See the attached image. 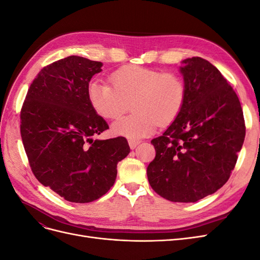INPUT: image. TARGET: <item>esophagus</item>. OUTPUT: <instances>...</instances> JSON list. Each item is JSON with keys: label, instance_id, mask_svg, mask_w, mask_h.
I'll use <instances>...</instances> for the list:
<instances>
[{"label": "esophagus", "instance_id": "esophagus-1", "mask_svg": "<svg viewBox=\"0 0 260 260\" xmlns=\"http://www.w3.org/2000/svg\"><path fill=\"white\" fill-rule=\"evenodd\" d=\"M128 143H129V146H130V148H131V149H135V148L137 147V145L140 143V141H139V140H133V139H130V140L128 141Z\"/></svg>", "mask_w": 260, "mask_h": 260}]
</instances>
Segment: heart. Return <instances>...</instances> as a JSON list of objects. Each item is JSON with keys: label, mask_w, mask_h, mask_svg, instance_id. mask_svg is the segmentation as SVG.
<instances>
[{"label": "heart", "mask_w": 260, "mask_h": 260, "mask_svg": "<svg viewBox=\"0 0 260 260\" xmlns=\"http://www.w3.org/2000/svg\"><path fill=\"white\" fill-rule=\"evenodd\" d=\"M109 82H90L86 94L94 112L106 119H117L132 105L135 112L113 124L114 135L143 138L157 124L174 122L183 109L185 84L176 73L127 65L115 70Z\"/></svg>", "instance_id": "b5f03b06"}]
</instances>
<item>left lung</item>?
I'll return each instance as SVG.
<instances>
[{"instance_id": "left-lung-1", "label": "left lung", "mask_w": 260, "mask_h": 260, "mask_svg": "<svg viewBox=\"0 0 260 260\" xmlns=\"http://www.w3.org/2000/svg\"><path fill=\"white\" fill-rule=\"evenodd\" d=\"M185 102L169 128L151 141L156 156L147 167L153 190L171 202H198L229 180L245 138L240 100L206 59L183 60Z\"/></svg>"}]
</instances>
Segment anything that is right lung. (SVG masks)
<instances>
[{
  "label": "right lung",
  "mask_w": 260,
  "mask_h": 260,
  "mask_svg": "<svg viewBox=\"0 0 260 260\" xmlns=\"http://www.w3.org/2000/svg\"><path fill=\"white\" fill-rule=\"evenodd\" d=\"M101 61L69 56L43 67L20 111V135L35 177L62 199L90 203L108 192L117 164L130 153L123 137L92 138L108 129L89 103Z\"/></svg>",
  "instance_id": "obj_1"
}]
</instances>
